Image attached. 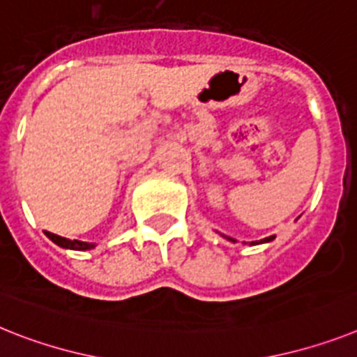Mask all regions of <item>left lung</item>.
I'll use <instances>...</instances> for the list:
<instances>
[{
    "label": "left lung",
    "mask_w": 357,
    "mask_h": 357,
    "mask_svg": "<svg viewBox=\"0 0 357 357\" xmlns=\"http://www.w3.org/2000/svg\"><path fill=\"white\" fill-rule=\"evenodd\" d=\"M275 236H268V238H265V239H261V241H252V243L250 245H259V243H271L272 239H274ZM227 239H230V238H227Z\"/></svg>",
    "instance_id": "1"
}]
</instances>
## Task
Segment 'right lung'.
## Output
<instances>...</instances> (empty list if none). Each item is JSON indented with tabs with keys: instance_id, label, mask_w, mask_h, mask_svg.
I'll return each instance as SVG.
<instances>
[{
	"instance_id": "1",
	"label": "right lung",
	"mask_w": 357,
	"mask_h": 357,
	"mask_svg": "<svg viewBox=\"0 0 357 357\" xmlns=\"http://www.w3.org/2000/svg\"><path fill=\"white\" fill-rule=\"evenodd\" d=\"M47 238L52 239L54 243L59 245L61 248H70V250H91L94 248V243H86V241H77V239H68V238H61L58 234H52V232H45Z\"/></svg>"
}]
</instances>
